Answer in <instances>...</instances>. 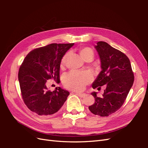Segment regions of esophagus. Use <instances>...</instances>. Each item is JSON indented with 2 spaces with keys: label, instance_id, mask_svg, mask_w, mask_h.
Here are the masks:
<instances>
[{
  "label": "esophagus",
  "instance_id": "34e87169",
  "mask_svg": "<svg viewBox=\"0 0 148 148\" xmlns=\"http://www.w3.org/2000/svg\"><path fill=\"white\" fill-rule=\"evenodd\" d=\"M76 94L77 95H78L80 97H84V96H85V94L84 93H76Z\"/></svg>",
  "mask_w": 148,
  "mask_h": 148
}]
</instances>
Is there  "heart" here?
Masks as SVG:
<instances>
[{
  "instance_id": "1",
  "label": "heart",
  "mask_w": 148,
  "mask_h": 148,
  "mask_svg": "<svg viewBox=\"0 0 148 148\" xmlns=\"http://www.w3.org/2000/svg\"><path fill=\"white\" fill-rule=\"evenodd\" d=\"M79 54L84 60L88 58L94 57V51L89 47H83L79 49ZM69 56V53H67L63 56L60 62V67H64ZM93 79L92 74L89 72H80L73 71L66 75L63 79L64 86L70 90L81 91L89 84Z\"/></svg>"
}]
</instances>
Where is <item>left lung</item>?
<instances>
[{"label": "left lung", "instance_id": "8db88e82", "mask_svg": "<svg viewBox=\"0 0 148 148\" xmlns=\"http://www.w3.org/2000/svg\"><path fill=\"white\" fill-rule=\"evenodd\" d=\"M100 56L102 71L92 84L95 89L105 85L102 97L92 93L95 102L89 106L93 114L108 116L117 111L123 104L134 81V72L130 60L123 53L109 44L99 41L95 46Z\"/></svg>", "mask_w": 148, "mask_h": 148}]
</instances>
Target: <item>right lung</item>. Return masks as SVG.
<instances>
[{"instance_id":"1","label":"right lung","mask_w":148,"mask_h":148,"mask_svg":"<svg viewBox=\"0 0 148 148\" xmlns=\"http://www.w3.org/2000/svg\"><path fill=\"white\" fill-rule=\"evenodd\" d=\"M73 45L50 44L34 49L23 60L18 80L22 98L31 111L40 116L51 115L64 105L69 92L60 87L51 92L47 88L46 83L51 79L59 82L61 60Z\"/></svg>"}]
</instances>
